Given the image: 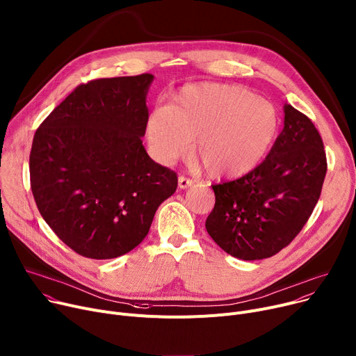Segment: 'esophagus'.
Returning <instances> with one entry per match:
<instances>
[{
	"label": "esophagus",
	"mask_w": 356,
	"mask_h": 356,
	"mask_svg": "<svg viewBox=\"0 0 356 356\" xmlns=\"http://www.w3.org/2000/svg\"><path fill=\"white\" fill-rule=\"evenodd\" d=\"M193 185H194V181H193V179H189V178H186V177H179V178H178V186H179L181 189L189 188V186H193Z\"/></svg>",
	"instance_id": "34e87169"
}]
</instances>
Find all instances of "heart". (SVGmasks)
<instances>
[{"label": "heart", "mask_w": 356, "mask_h": 356, "mask_svg": "<svg viewBox=\"0 0 356 356\" xmlns=\"http://www.w3.org/2000/svg\"><path fill=\"white\" fill-rule=\"evenodd\" d=\"M281 127L277 106L252 91L228 84L182 87L171 106L156 105L147 120L151 152L161 163L184 158L191 140L213 179H236L258 168Z\"/></svg>", "instance_id": "b5f03b06"}]
</instances>
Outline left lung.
I'll return each instance as SVG.
<instances>
[{
    "label": "left lung",
    "instance_id": "left-lung-1",
    "mask_svg": "<svg viewBox=\"0 0 356 356\" xmlns=\"http://www.w3.org/2000/svg\"><path fill=\"white\" fill-rule=\"evenodd\" d=\"M284 129L261 165L212 185L215 205L205 228L229 255L255 261L278 254L304 228L326 175L323 143L314 122L284 106Z\"/></svg>",
    "mask_w": 356,
    "mask_h": 356
}]
</instances>
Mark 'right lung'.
<instances>
[{"mask_svg": "<svg viewBox=\"0 0 356 356\" xmlns=\"http://www.w3.org/2000/svg\"><path fill=\"white\" fill-rule=\"evenodd\" d=\"M152 81L141 74L81 84L34 135L30 177L38 211L86 258L132 251L177 189V174L152 161L141 140Z\"/></svg>", "mask_w": 356, "mask_h": 356, "instance_id": "add662e5", "label": "right lung"}]
</instances>
